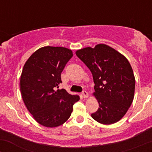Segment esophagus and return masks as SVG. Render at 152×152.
Masks as SVG:
<instances>
[{
	"label": "esophagus",
	"instance_id": "obj_1",
	"mask_svg": "<svg viewBox=\"0 0 152 152\" xmlns=\"http://www.w3.org/2000/svg\"><path fill=\"white\" fill-rule=\"evenodd\" d=\"M82 96H83V98H85V99H86V98H88V93H87V92L86 91H83V92H82Z\"/></svg>",
	"mask_w": 152,
	"mask_h": 152
}]
</instances>
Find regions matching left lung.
<instances>
[{"instance_id": "obj_1", "label": "left lung", "mask_w": 152, "mask_h": 152, "mask_svg": "<svg viewBox=\"0 0 152 152\" xmlns=\"http://www.w3.org/2000/svg\"><path fill=\"white\" fill-rule=\"evenodd\" d=\"M76 56L91 71L95 83L94 96L99 107L91 117L103 124L121 119L132 105L135 77L124 56L106 44L76 50Z\"/></svg>"}]
</instances>
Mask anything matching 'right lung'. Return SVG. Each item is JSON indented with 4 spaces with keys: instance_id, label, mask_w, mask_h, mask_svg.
Instances as JSON below:
<instances>
[{
    "instance_id": "right-lung-1",
    "label": "right lung",
    "mask_w": 152,
    "mask_h": 152,
    "mask_svg": "<svg viewBox=\"0 0 152 152\" xmlns=\"http://www.w3.org/2000/svg\"><path fill=\"white\" fill-rule=\"evenodd\" d=\"M73 56L64 47L45 46L29 57L23 69L20 90L24 104L38 124L57 127L69 119L78 95L64 88L56 91L62 83L61 74Z\"/></svg>"
}]
</instances>
